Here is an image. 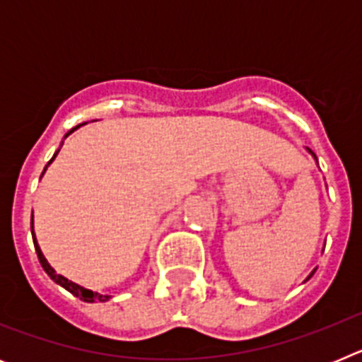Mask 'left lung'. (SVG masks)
I'll use <instances>...</instances> for the list:
<instances>
[{"mask_svg":"<svg viewBox=\"0 0 362 362\" xmlns=\"http://www.w3.org/2000/svg\"><path fill=\"white\" fill-rule=\"evenodd\" d=\"M310 152H312V150H310ZM312 156H313V158H315V153H313V152H312ZM313 272H315V270H313ZM313 272H312V274H310V277L313 276ZM310 277H308V279H310Z\"/></svg>","mask_w":362,"mask_h":362,"instance_id":"obj_1","label":"left lung"}]
</instances>
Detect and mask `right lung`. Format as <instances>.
<instances>
[{
  "label": "right lung",
  "instance_id": "obj_1",
  "mask_svg": "<svg viewBox=\"0 0 362 362\" xmlns=\"http://www.w3.org/2000/svg\"><path fill=\"white\" fill-rule=\"evenodd\" d=\"M76 129H79V124H78V127H76ZM76 129L70 130V132L66 134V136H70V134H72ZM66 136H65V137H66ZM56 156H57V152L54 153V158H56ZM54 158L50 159L49 165L54 161ZM45 170H47V166H45ZM45 170H43V172H45ZM30 225H32V226H30V228H32V239H34V246H36L37 259H40L41 267H43V270L47 272V274H49V277L54 281V283L62 284L63 288L69 290V292L72 293V296L79 297V299L85 300V303H95V300H99V303H105V300L110 299V296H103V293H98V292H92V290L83 288V286H79V284L72 283V281H69V279H66V277H63V276H59V274H56V270H54V268L50 267L49 261L45 259L43 254H41V248H40V245H37V241H36V235H34V223H30Z\"/></svg>",
  "mask_w": 362,
  "mask_h": 362
}]
</instances>
